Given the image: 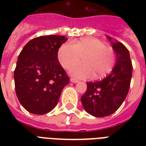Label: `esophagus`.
<instances>
[{
	"label": "esophagus",
	"instance_id": "esophagus-1",
	"mask_svg": "<svg viewBox=\"0 0 146 146\" xmlns=\"http://www.w3.org/2000/svg\"><path fill=\"white\" fill-rule=\"evenodd\" d=\"M70 82H73V83H77L79 81H78L77 80H76V79H74V78H70Z\"/></svg>",
	"mask_w": 146,
	"mask_h": 146
}]
</instances>
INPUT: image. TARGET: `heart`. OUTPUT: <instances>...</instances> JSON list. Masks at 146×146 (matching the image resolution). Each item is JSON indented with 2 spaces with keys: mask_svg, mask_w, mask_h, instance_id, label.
Here are the masks:
<instances>
[{
  "mask_svg": "<svg viewBox=\"0 0 146 146\" xmlns=\"http://www.w3.org/2000/svg\"><path fill=\"white\" fill-rule=\"evenodd\" d=\"M81 65L70 70V74L77 79L104 77L113 69L115 53L111 47L94 38H84L79 41L66 42L60 47L57 58L65 70H69L81 61Z\"/></svg>",
  "mask_w": 146,
  "mask_h": 146,
  "instance_id": "b5f03b06",
  "label": "heart"
}]
</instances>
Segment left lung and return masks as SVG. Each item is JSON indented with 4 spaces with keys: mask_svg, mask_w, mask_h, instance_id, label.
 Masks as SVG:
<instances>
[{
    "mask_svg": "<svg viewBox=\"0 0 146 146\" xmlns=\"http://www.w3.org/2000/svg\"><path fill=\"white\" fill-rule=\"evenodd\" d=\"M108 38L117 55L115 66L103 80L86 82V92L81 97L85 111L97 117L111 115L120 108L129 92L133 73L128 49L121 42Z\"/></svg>",
    "mask_w": 146,
    "mask_h": 146,
    "instance_id": "left-lung-1",
    "label": "left lung"
}]
</instances>
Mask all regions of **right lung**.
Returning a JSON list of instances; mask_svg holds the SVG:
<instances>
[{
	"mask_svg": "<svg viewBox=\"0 0 146 146\" xmlns=\"http://www.w3.org/2000/svg\"><path fill=\"white\" fill-rule=\"evenodd\" d=\"M67 41L63 35L30 40L19 54L14 70L15 89L20 104L34 114H44L57 105L70 78L60 64L57 52Z\"/></svg>",
	"mask_w": 146,
	"mask_h": 146,
	"instance_id": "1",
	"label": "right lung"
}]
</instances>
